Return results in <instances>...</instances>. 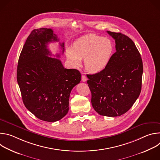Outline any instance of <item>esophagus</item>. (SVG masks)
<instances>
[{
	"label": "esophagus",
	"mask_w": 160,
	"mask_h": 160,
	"mask_svg": "<svg viewBox=\"0 0 160 160\" xmlns=\"http://www.w3.org/2000/svg\"><path fill=\"white\" fill-rule=\"evenodd\" d=\"M82 80L83 82H86V80H87V77H86L85 75H82Z\"/></svg>",
	"instance_id": "34e87169"
}]
</instances>
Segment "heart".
<instances>
[{"instance_id": "1", "label": "heart", "mask_w": 160, "mask_h": 160, "mask_svg": "<svg viewBox=\"0 0 160 160\" xmlns=\"http://www.w3.org/2000/svg\"><path fill=\"white\" fill-rule=\"evenodd\" d=\"M113 46L110 40L95 34L78 38L73 48L66 50V56L74 66H79L85 59L86 70L92 73L103 70L111 60Z\"/></svg>"}]
</instances>
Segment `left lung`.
<instances>
[{
    "mask_svg": "<svg viewBox=\"0 0 160 160\" xmlns=\"http://www.w3.org/2000/svg\"><path fill=\"white\" fill-rule=\"evenodd\" d=\"M115 40L116 52L104 69L87 75L92 107L102 116L115 117L127 112L139 98L143 64L134 42L121 33L107 31Z\"/></svg>",
    "mask_w": 160,
    "mask_h": 160,
    "instance_id": "8db88e82",
    "label": "left lung"
}]
</instances>
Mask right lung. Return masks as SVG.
Returning a JSON list of instances; mask_svg holds the SVG:
<instances>
[{
	"instance_id": "obj_1",
	"label": "right lung",
	"mask_w": 160,
	"mask_h": 160,
	"mask_svg": "<svg viewBox=\"0 0 160 160\" xmlns=\"http://www.w3.org/2000/svg\"><path fill=\"white\" fill-rule=\"evenodd\" d=\"M58 41L51 28L33 30L17 67V81L25 107L38 119L49 122L58 121L68 113L71 91L81 80L78 70L66 69L59 59L48 56H52L48 43ZM60 46L63 53L64 42Z\"/></svg>"
}]
</instances>
